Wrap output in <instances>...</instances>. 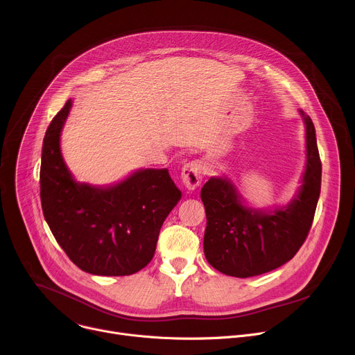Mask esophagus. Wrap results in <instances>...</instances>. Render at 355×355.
Segmentation results:
<instances>
[{
	"instance_id": "esophagus-1",
	"label": "esophagus",
	"mask_w": 355,
	"mask_h": 355,
	"mask_svg": "<svg viewBox=\"0 0 355 355\" xmlns=\"http://www.w3.org/2000/svg\"><path fill=\"white\" fill-rule=\"evenodd\" d=\"M181 181L188 189H195L202 181V163L192 160L184 164L181 170Z\"/></svg>"
}]
</instances>
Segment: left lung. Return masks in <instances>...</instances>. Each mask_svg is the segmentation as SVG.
Here are the masks:
<instances>
[{
	"instance_id": "8db88e82",
	"label": "left lung",
	"mask_w": 355,
	"mask_h": 355,
	"mask_svg": "<svg viewBox=\"0 0 355 355\" xmlns=\"http://www.w3.org/2000/svg\"><path fill=\"white\" fill-rule=\"evenodd\" d=\"M305 123L306 163L300 187L286 205L256 209L227 177H211L200 189L207 212L204 251L222 274L248 278L288 263L306 240L320 196L322 163L311 116Z\"/></svg>"
}]
</instances>
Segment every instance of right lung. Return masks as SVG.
Segmentation results:
<instances>
[{
    "mask_svg": "<svg viewBox=\"0 0 355 355\" xmlns=\"http://www.w3.org/2000/svg\"><path fill=\"white\" fill-rule=\"evenodd\" d=\"M71 107L69 99L43 139L40 200L44 219L80 270L104 277L135 274L153 259L163 222L178 204L181 191L167 168H139L108 187L76 181L60 147Z\"/></svg>",
    "mask_w": 355,
    "mask_h": 355,
    "instance_id": "right-lung-1",
    "label": "right lung"
}]
</instances>
